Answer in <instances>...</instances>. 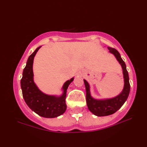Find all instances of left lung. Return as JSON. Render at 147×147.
Here are the masks:
<instances>
[{
	"label": "left lung",
	"mask_w": 147,
	"mask_h": 147,
	"mask_svg": "<svg viewBox=\"0 0 147 147\" xmlns=\"http://www.w3.org/2000/svg\"><path fill=\"white\" fill-rule=\"evenodd\" d=\"M109 52L113 54L123 68L124 86L123 92L115 97L105 100H96L92 98L90 95V85L85 80H84L86 88V100L88 108L93 114L97 116H105L111 115L117 111L128 97L130 92V84L129 75L126 69L125 62L122 59L121 55L116 49L108 47Z\"/></svg>",
	"instance_id": "obj_1"
}]
</instances>
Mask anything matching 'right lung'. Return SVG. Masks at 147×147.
Returning a JSON list of instances; mask_svg holds the SVG:
<instances>
[{
  "label": "right lung",
  "instance_id": "add662e5",
  "mask_svg": "<svg viewBox=\"0 0 147 147\" xmlns=\"http://www.w3.org/2000/svg\"><path fill=\"white\" fill-rule=\"evenodd\" d=\"M41 46L37 48L28 59L23 72L21 87L24 101L28 106L39 115L47 118H54L62 115L66 110V92L69 84L74 78L65 82L62 89L63 94L60 96L48 95L42 92L33 81V63L34 57Z\"/></svg>",
  "mask_w": 147,
  "mask_h": 147
}]
</instances>
